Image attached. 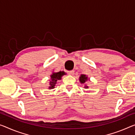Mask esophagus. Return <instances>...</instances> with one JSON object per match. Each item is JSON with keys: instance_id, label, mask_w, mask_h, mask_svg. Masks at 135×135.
Here are the masks:
<instances>
[{"instance_id": "1", "label": "esophagus", "mask_w": 135, "mask_h": 135, "mask_svg": "<svg viewBox=\"0 0 135 135\" xmlns=\"http://www.w3.org/2000/svg\"><path fill=\"white\" fill-rule=\"evenodd\" d=\"M67 73L70 75H72L74 74V70H69V71H67Z\"/></svg>"}]
</instances>
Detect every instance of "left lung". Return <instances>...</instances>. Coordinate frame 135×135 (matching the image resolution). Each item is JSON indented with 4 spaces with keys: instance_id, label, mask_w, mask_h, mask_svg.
Wrapping results in <instances>:
<instances>
[{
    "instance_id": "8db88e82",
    "label": "left lung",
    "mask_w": 135,
    "mask_h": 135,
    "mask_svg": "<svg viewBox=\"0 0 135 135\" xmlns=\"http://www.w3.org/2000/svg\"><path fill=\"white\" fill-rule=\"evenodd\" d=\"M88 77L86 75L82 74V75H81L80 76L79 80H80L81 83H83V84L84 83H86V81H88ZM85 86H86V85H85ZM84 88H88V86H85Z\"/></svg>"
}]
</instances>
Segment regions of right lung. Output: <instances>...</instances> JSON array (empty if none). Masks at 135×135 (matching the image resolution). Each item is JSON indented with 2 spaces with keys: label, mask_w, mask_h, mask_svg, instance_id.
<instances>
[{
  "label": "right lung",
  "mask_w": 135,
  "mask_h": 135,
  "mask_svg": "<svg viewBox=\"0 0 135 135\" xmlns=\"http://www.w3.org/2000/svg\"><path fill=\"white\" fill-rule=\"evenodd\" d=\"M66 73L64 71H60L58 72H53L51 75V80L49 81V89H52L55 88V86L58 80L61 79V76L65 75Z\"/></svg>",
  "instance_id": "add662e5"
}]
</instances>
